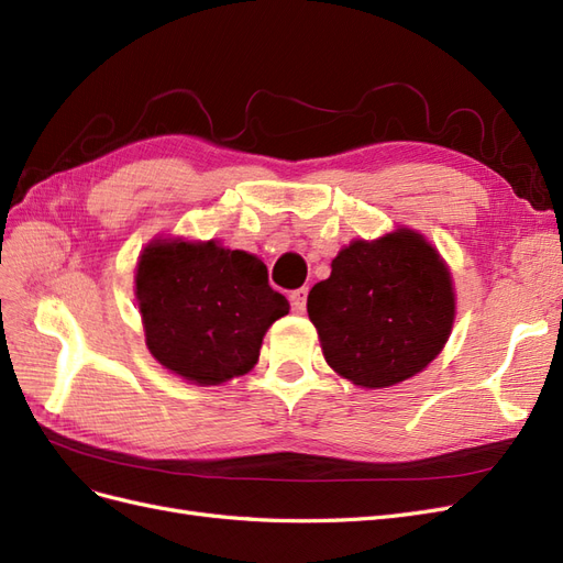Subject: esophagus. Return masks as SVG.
Returning a JSON list of instances; mask_svg holds the SVG:
<instances>
[{
    "label": "esophagus",
    "mask_w": 563,
    "mask_h": 563,
    "mask_svg": "<svg viewBox=\"0 0 563 563\" xmlns=\"http://www.w3.org/2000/svg\"><path fill=\"white\" fill-rule=\"evenodd\" d=\"M308 288H296V291H291L288 294V300H291V305H294V310L296 312H305V305H308Z\"/></svg>",
    "instance_id": "esophagus-1"
}]
</instances>
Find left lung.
<instances>
[{
	"label": "left lung",
	"mask_w": 563,
	"mask_h": 563,
	"mask_svg": "<svg viewBox=\"0 0 563 563\" xmlns=\"http://www.w3.org/2000/svg\"><path fill=\"white\" fill-rule=\"evenodd\" d=\"M308 314L331 368L380 389L416 376L446 345L455 300L439 253L411 230L354 242L312 286Z\"/></svg>",
	"instance_id": "obj_1"
}]
</instances>
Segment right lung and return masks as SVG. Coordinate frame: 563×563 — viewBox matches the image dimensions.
I'll return each instance as SVG.
<instances>
[{"label": "right lung", "instance_id": "1", "mask_svg": "<svg viewBox=\"0 0 563 563\" xmlns=\"http://www.w3.org/2000/svg\"><path fill=\"white\" fill-rule=\"evenodd\" d=\"M135 298L155 360L199 385L244 376L258 362L265 331L288 314L265 263L216 242L150 244Z\"/></svg>", "mask_w": 563, "mask_h": 563}]
</instances>
